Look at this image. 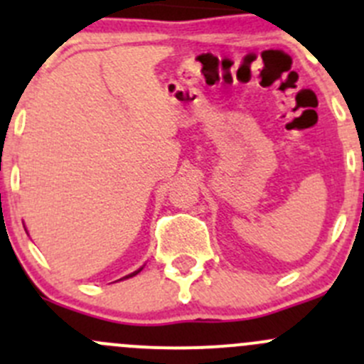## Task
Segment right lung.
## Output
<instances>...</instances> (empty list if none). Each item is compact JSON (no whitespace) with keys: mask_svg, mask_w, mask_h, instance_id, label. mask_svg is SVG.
Here are the masks:
<instances>
[{"mask_svg":"<svg viewBox=\"0 0 364 364\" xmlns=\"http://www.w3.org/2000/svg\"><path fill=\"white\" fill-rule=\"evenodd\" d=\"M140 270H136V272H133V274H129V276H126V277H122V279H128V277H133V276H136V274H139Z\"/></svg>","mask_w":364,"mask_h":364,"instance_id":"add662e5","label":"right lung"}]
</instances>
